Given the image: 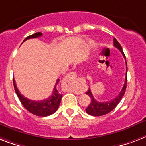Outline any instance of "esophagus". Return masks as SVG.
Masks as SVG:
<instances>
[{"instance_id":"1","label":"esophagus","mask_w":146,"mask_h":146,"mask_svg":"<svg viewBox=\"0 0 146 146\" xmlns=\"http://www.w3.org/2000/svg\"><path fill=\"white\" fill-rule=\"evenodd\" d=\"M76 77L77 75L74 72H70L69 74H68L67 75H66V78H65V80H66V82L68 83V86H69V87L71 89H72V84H73L74 81H75Z\"/></svg>"}]
</instances>
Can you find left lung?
I'll return each mask as SVG.
<instances>
[{
  "mask_svg": "<svg viewBox=\"0 0 146 146\" xmlns=\"http://www.w3.org/2000/svg\"><path fill=\"white\" fill-rule=\"evenodd\" d=\"M114 46L121 51V53L123 54V57L125 58V55L123 53L121 44L115 38H114ZM126 68H127V69H126L127 71H126L125 82H124L123 88L121 90L120 93L115 99H113L110 101H108V102H98L94 99L93 94L90 91V89L89 88L88 91L86 93V94L89 96L90 97V100H91L90 103L89 104L88 107L86 108V112L88 115H92V116H102V115H105L106 114H108V113L111 112L113 109H115V107L117 106V104L119 103L122 97L124 95L126 88H127V62H126Z\"/></svg>",
  "mask_w": 146,
  "mask_h": 146,
  "instance_id": "8db88e82",
  "label": "left lung"
}]
</instances>
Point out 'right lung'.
<instances>
[{
    "mask_svg": "<svg viewBox=\"0 0 146 146\" xmlns=\"http://www.w3.org/2000/svg\"><path fill=\"white\" fill-rule=\"evenodd\" d=\"M42 36L41 32H37L25 38V40L23 42L27 40L28 39H31V38H37L38 37ZM59 79H58L56 84V86L53 90V94L50 96L49 98L46 100H41V101H34V100H29L25 98L23 95H22L20 92L19 91L18 88L16 87V83L13 79V85L14 89L16 93L18 96V98L22 102L23 106L26 108L27 110L29 111V112L37 116H40V117H46L49 115H53L57 111L59 108L60 102H61V99L62 97V94L59 93L56 89V85L59 83Z\"/></svg>",
    "mask_w": 146,
    "mask_h": 146,
    "instance_id": "add662e5",
    "label": "right lung"
}]
</instances>
